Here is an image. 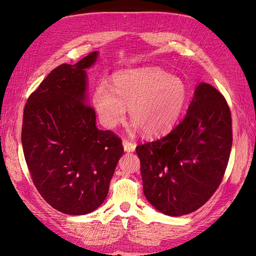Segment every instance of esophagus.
Masks as SVG:
<instances>
[{
  "instance_id": "obj_1",
  "label": "esophagus",
  "mask_w": 256,
  "mask_h": 256,
  "mask_svg": "<svg viewBox=\"0 0 256 256\" xmlns=\"http://www.w3.org/2000/svg\"><path fill=\"white\" fill-rule=\"evenodd\" d=\"M123 146H124V150L126 151V152H133L134 150H136V144H133L132 141H128V140H123Z\"/></svg>"
}]
</instances>
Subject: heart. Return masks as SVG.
Listing matches in <instances>:
<instances>
[{"mask_svg":"<svg viewBox=\"0 0 256 256\" xmlns=\"http://www.w3.org/2000/svg\"><path fill=\"white\" fill-rule=\"evenodd\" d=\"M188 100L184 81L158 68L118 73L112 79V89L100 84L92 94L94 107L104 126H118L130 108L134 126L150 136L170 131L183 114Z\"/></svg>","mask_w":256,"mask_h":256,"instance_id":"heart-1","label":"heart"}]
</instances>
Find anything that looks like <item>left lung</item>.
Returning a JSON list of instances; mask_svg holds the SVG:
<instances>
[{"label": "left lung", "instance_id": "left-lung-1", "mask_svg": "<svg viewBox=\"0 0 256 256\" xmlns=\"http://www.w3.org/2000/svg\"><path fill=\"white\" fill-rule=\"evenodd\" d=\"M232 144L226 99L201 82L184 120L166 136L136 146L146 200L172 216L198 210L222 183Z\"/></svg>", "mask_w": 256, "mask_h": 256}]
</instances>
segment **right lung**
Wrapping results in <instances>:
<instances>
[{"label": "right lung", "instance_id": "right-lung-1", "mask_svg": "<svg viewBox=\"0 0 256 256\" xmlns=\"http://www.w3.org/2000/svg\"><path fill=\"white\" fill-rule=\"evenodd\" d=\"M97 58L92 52L54 68L24 110L21 142L34 184L66 214H86L102 204L124 152L120 138L98 130L88 102L86 68Z\"/></svg>", "mask_w": 256, "mask_h": 256}]
</instances>
